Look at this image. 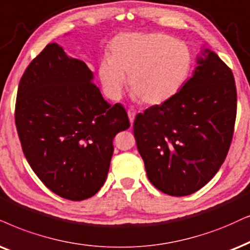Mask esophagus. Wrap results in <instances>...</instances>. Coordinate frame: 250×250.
Segmentation results:
<instances>
[{"label":"esophagus","instance_id":"esophagus-1","mask_svg":"<svg viewBox=\"0 0 250 250\" xmlns=\"http://www.w3.org/2000/svg\"><path fill=\"white\" fill-rule=\"evenodd\" d=\"M128 116H129V121H130L131 125H132V123H134V121H135V116H136L135 110L132 109V108L128 109Z\"/></svg>","mask_w":250,"mask_h":250}]
</instances>
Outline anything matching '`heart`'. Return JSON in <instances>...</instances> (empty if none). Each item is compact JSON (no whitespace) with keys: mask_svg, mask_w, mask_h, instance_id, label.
<instances>
[{"mask_svg":"<svg viewBox=\"0 0 250 250\" xmlns=\"http://www.w3.org/2000/svg\"><path fill=\"white\" fill-rule=\"evenodd\" d=\"M194 56L186 42L164 33H127L110 43V56L100 62L104 90L119 99L128 77L135 100L159 106L180 92L190 76Z\"/></svg>","mask_w":250,"mask_h":250,"instance_id":"1","label":"heart"}]
</instances>
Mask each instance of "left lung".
<instances>
[{
	"instance_id": "1",
	"label": "left lung",
	"mask_w": 250,
	"mask_h": 250,
	"mask_svg": "<svg viewBox=\"0 0 250 250\" xmlns=\"http://www.w3.org/2000/svg\"><path fill=\"white\" fill-rule=\"evenodd\" d=\"M197 67L174 98L136 115L134 135L150 182L170 196L204 187L232 142L236 88L230 69L202 47Z\"/></svg>"
}]
</instances>
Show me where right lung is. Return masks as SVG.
Masks as SVG:
<instances>
[{"instance_id":"add662e5","label":"right lung","mask_w":250,"mask_h":250,"mask_svg":"<svg viewBox=\"0 0 250 250\" xmlns=\"http://www.w3.org/2000/svg\"><path fill=\"white\" fill-rule=\"evenodd\" d=\"M94 75L58 43H48L21 76L16 127L31 168L56 195L92 197L103 187L113 140L130 127L121 104L110 105Z\"/></svg>"}]
</instances>
